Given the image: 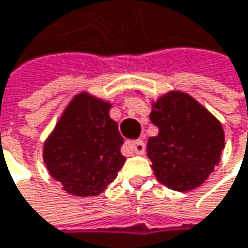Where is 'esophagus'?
<instances>
[{"label":"esophagus","mask_w":248,"mask_h":248,"mask_svg":"<svg viewBox=\"0 0 248 248\" xmlns=\"http://www.w3.org/2000/svg\"><path fill=\"white\" fill-rule=\"evenodd\" d=\"M127 146L130 147L136 155H143V153H145V149H146L145 142H143L142 139H138V140H135V142H129Z\"/></svg>","instance_id":"34e87169"}]
</instances>
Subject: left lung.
<instances>
[{
    "instance_id": "8db88e82",
    "label": "left lung",
    "mask_w": 248,
    "mask_h": 248,
    "mask_svg": "<svg viewBox=\"0 0 248 248\" xmlns=\"http://www.w3.org/2000/svg\"><path fill=\"white\" fill-rule=\"evenodd\" d=\"M149 118L159 129L146 146L156 179L176 191L202 186L224 149L220 121L182 91H170L152 102Z\"/></svg>"
}]
</instances>
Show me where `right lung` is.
I'll list each match as a JSON object with an SVG mask.
<instances>
[{"mask_svg": "<svg viewBox=\"0 0 248 248\" xmlns=\"http://www.w3.org/2000/svg\"><path fill=\"white\" fill-rule=\"evenodd\" d=\"M110 108V102L80 92L68 103L44 143L46 169L69 194H101L126 162L121 153L124 138L109 116Z\"/></svg>", "mask_w": 248, "mask_h": 248, "instance_id": "1", "label": "right lung"}]
</instances>
